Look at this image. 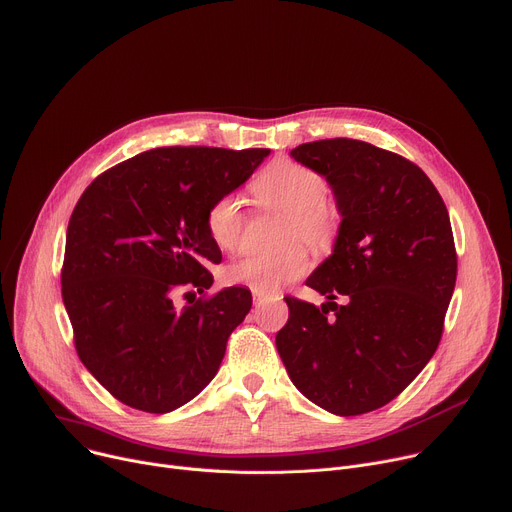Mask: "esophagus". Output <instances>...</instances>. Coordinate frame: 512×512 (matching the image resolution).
I'll use <instances>...</instances> for the list:
<instances>
[{"instance_id":"esophagus-1","label":"esophagus","mask_w":512,"mask_h":512,"mask_svg":"<svg viewBox=\"0 0 512 512\" xmlns=\"http://www.w3.org/2000/svg\"><path fill=\"white\" fill-rule=\"evenodd\" d=\"M253 302H255V306H259V304H263L265 302V296H261V294H253Z\"/></svg>"}]
</instances>
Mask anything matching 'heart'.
I'll return each instance as SVG.
<instances>
[{"mask_svg":"<svg viewBox=\"0 0 512 512\" xmlns=\"http://www.w3.org/2000/svg\"><path fill=\"white\" fill-rule=\"evenodd\" d=\"M327 179L308 165L280 159L267 165L253 181L251 192L265 210L286 214L284 243L280 253L251 255L228 267V280L247 286L257 294H277L300 280L310 267L304 241L316 253H327L341 232V208L327 196ZM210 241L222 253H237L245 237V212L232 194L210 204L204 218Z\"/></svg>","mask_w":512,"mask_h":512,"instance_id":"1","label":"heart"}]
</instances>
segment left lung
<instances>
[{
  "label": "left lung",
  "mask_w": 512,
  "mask_h": 512,
  "mask_svg": "<svg viewBox=\"0 0 512 512\" xmlns=\"http://www.w3.org/2000/svg\"><path fill=\"white\" fill-rule=\"evenodd\" d=\"M292 157L327 177L343 222L333 255L306 280L329 302L288 296L277 351L320 408L378 410L421 374L443 335L457 277L445 202L421 167L355 138L304 143Z\"/></svg>",
  "instance_id": "left-lung-1"
}]
</instances>
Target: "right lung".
Instances as JSON below:
<instances>
[{
  "label": "right lung",
  "mask_w": 512,
  "mask_h": 512,
  "mask_svg": "<svg viewBox=\"0 0 512 512\" xmlns=\"http://www.w3.org/2000/svg\"><path fill=\"white\" fill-rule=\"evenodd\" d=\"M267 155L151 149L100 173L81 194L67 226L61 292L81 363L122 404L171 412L216 376L253 298L237 286L208 292V265L222 255L204 218Z\"/></svg>",
  "instance_id": "right-lung-1"
}]
</instances>
